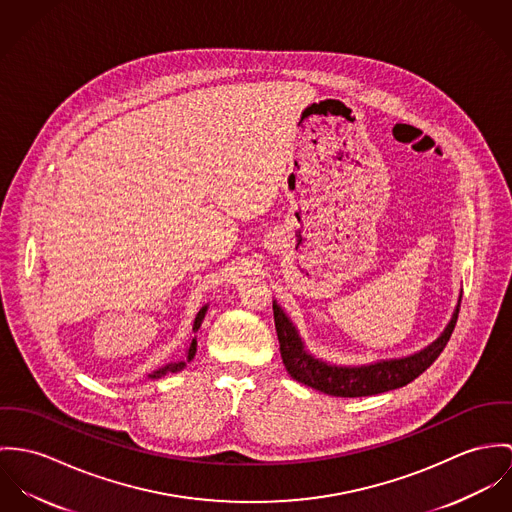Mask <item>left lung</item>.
<instances>
[{"instance_id":"8db88e82","label":"left lung","mask_w":512,"mask_h":512,"mask_svg":"<svg viewBox=\"0 0 512 512\" xmlns=\"http://www.w3.org/2000/svg\"><path fill=\"white\" fill-rule=\"evenodd\" d=\"M273 314L281 345V357L290 377L302 385H308L332 397L355 398L393 391L422 375L438 359V355L444 351L446 343L452 338L459 314V304L448 328L432 345L404 359L381 361L365 367H338L314 359L304 351V345L298 338L294 326L277 304H273Z\"/></svg>"}]
</instances>
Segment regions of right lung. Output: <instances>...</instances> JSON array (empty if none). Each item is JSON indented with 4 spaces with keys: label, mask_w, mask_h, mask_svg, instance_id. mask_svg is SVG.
<instances>
[{
    "label": "right lung",
    "mask_w": 512,
    "mask_h": 512,
    "mask_svg": "<svg viewBox=\"0 0 512 512\" xmlns=\"http://www.w3.org/2000/svg\"><path fill=\"white\" fill-rule=\"evenodd\" d=\"M206 308H208V306H202V310L198 312V316H196V322H194V330H198V328H200V324H202V318H204V314H206ZM194 353H196V340H192V343H190V347H188V353H186V361H192V359H194ZM184 365H186L184 361H178V363H171V365H167V367H163V369L155 371V373L151 375V379L163 377V375H167L169 371H171V373H176V371L184 369Z\"/></svg>",
    "instance_id": "obj_1"
}]
</instances>
